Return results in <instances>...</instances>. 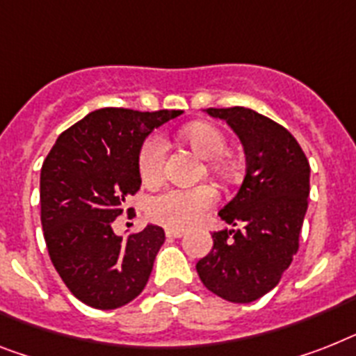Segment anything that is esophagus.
<instances>
[{"label":"esophagus","instance_id":"obj_1","mask_svg":"<svg viewBox=\"0 0 356 356\" xmlns=\"http://www.w3.org/2000/svg\"><path fill=\"white\" fill-rule=\"evenodd\" d=\"M165 234L169 238H181L185 234V231H184V229H171V227H169V229H165Z\"/></svg>","mask_w":356,"mask_h":356}]
</instances>
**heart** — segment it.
<instances>
[{
	"instance_id": "b5f03b06",
	"label": "heart",
	"mask_w": 356,
	"mask_h": 356,
	"mask_svg": "<svg viewBox=\"0 0 356 356\" xmlns=\"http://www.w3.org/2000/svg\"><path fill=\"white\" fill-rule=\"evenodd\" d=\"M181 138L200 156L211 160L216 172H224L220 158L227 152V138L211 123H193L181 131ZM165 142L152 134L142 143L138 152V172L145 185H154L163 176L165 167ZM218 202V193L211 185H198L191 189H167L147 202V216L160 225L185 229L198 224L207 211Z\"/></svg>"
}]
</instances>
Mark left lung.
I'll list each match as a JSON object with an SVG mask.
<instances>
[{"label":"left lung","instance_id":"8db88e82","mask_svg":"<svg viewBox=\"0 0 356 356\" xmlns=\"http://www.w3.org/2000/svg\"><path fill=\"white\" fill-rule=\"evenodd\" d=\"M227 122L245 152V178L220 218L242 229L213 233L196 264L204 286L224 300L249 304L273 289L298 251L309 196V161L286 127L252 108H205Z\"/></svg>","mask_w":356,"mask_h":356}]
</instances>
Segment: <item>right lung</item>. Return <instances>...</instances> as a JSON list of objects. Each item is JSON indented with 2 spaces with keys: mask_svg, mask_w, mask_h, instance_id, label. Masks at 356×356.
Wrapping results in <instances>:
<instances>
[{
  "mask_svg": "<svg viewBox=\"0 0 356 356\" xmlns=\"http://www.w3.org/2000/svg\"><path fill=\"white\" fill-rule=\"evenodd\" d=\"M180 114L98 108L61 132L43 161L40 204L49 257L70 293L90 307L129 304L151 277L163 229L149 224L123 240L113 222L142 185L143 140Z\"/></svg>",
  "mask_w": 356,
  "mask_h": 356,
  "instance_id": "right-lung-1",
  "label": "right lung"
}]
</instances>
